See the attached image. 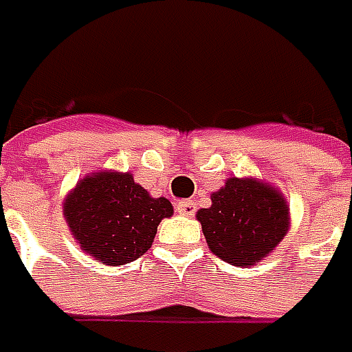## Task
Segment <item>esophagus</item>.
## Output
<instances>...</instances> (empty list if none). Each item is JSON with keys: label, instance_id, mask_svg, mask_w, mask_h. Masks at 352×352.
Listing matches in <instances>:
<instances>
[{"label": "esophagus", "instance_id": "34e87169", "mask_svg": "<svg viewBox=\"0 0 352 352\" xmlns=\"http://www.w3.org/2000/svg\"><path fill=\"white\" fill-rule=\"evenodd\" d=\"M176 210H178V213H180V215L192 217V215L196 213V204H194V201H180Z\"/></svg>", "mask_w": 352, "mask_h": 352}]
</instances>
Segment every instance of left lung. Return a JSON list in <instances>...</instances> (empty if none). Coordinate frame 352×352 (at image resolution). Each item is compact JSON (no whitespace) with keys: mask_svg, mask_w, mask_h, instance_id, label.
<instances>
[{"mask_svg":"<svg viewBox=\"0 0 352 352\" xmlns=\"http://www.w3.org/2000/svg\"><path fill=\"white\" fill-rule=\"evenodd\" d=\"M196 217L211 252L239 268L264 261L290 229L284 194L252 176L227 178Z\"/></svg>","mask_w":352,"mask_h":352,"instance_id":"obj_1","label":"left lung"}]
</instances>
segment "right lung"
Returning a JSON list of instances; mask_svg holds the SVG:
<instances>
[{
  "label": "right lung",
  "instance_id": "add662e5",
  "mask_svg": "<svg viewBox=\"0 0 352 352\" xmlns=\"http://www.w3.org/2000/svg\"><path fill=\"white\" fill-rule=\"evenodd\" d=\"M174 208L153 197L131 172L98 170L78 180L66 194L62 215L70 235L91 258L121 266L151 249L162 219Z\"/></svg>",
  "mask_w": 352,
  "mask_h": 352
}]
</instances>
